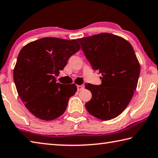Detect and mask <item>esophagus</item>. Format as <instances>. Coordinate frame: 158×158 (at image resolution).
I'll return each mask as SVG.
<instances>
[{
  "mask_svg": "<svg viewBox=\"0 0 158 158\" xmlns=\"http://www.w3.org/2000/svg\"><path fill=\"white\" fill-rule=\"evenodd\" d=\"M77 91H81L84 89V85H77Z\"/></svg>",
  "mask_w": 158,
  "mask_h": 158,
  "instance_id": "34e87169",
  "label": "esophagus"
}]
</instances>
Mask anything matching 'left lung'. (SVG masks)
Masks as SVG:
<instances>
[{"instance_id":"left-lung-1","label":"left lung","mask_w":158,"mask_h":158,"mask_svg":"<svg viewBox=\"0 0 158 158\" xmlns=\"http://www.w3.org/2000/svg\"><path fill=\"white\" fill-rule=\"evenodd\" d=\"M94 70L102 75L101 84L88 83L92 98L85 104L91 115L107 121L117 117L128 106L136 89L140 65L128 41L110 33L78 39Z\"/></svg>"}]
</instances>
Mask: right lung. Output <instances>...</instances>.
Returning a JSON list of instances; mask_svg holds the SVG:
<instances>
[{
  "instance_id": "1",
  "label": "right lung",
  "mask_w": 158,
  "mask_h": 158,
  "mask_svg": "<svg viewBox=\"0 0 158 158\" xmlns=\"http://www.w3.org/2000/svg\"><path fill=\"white\" fill-rule=\"evenodd\" d=\"M80 48L76 40L44 37L27 44L19 52L14 81L19 97L36 117L53 120L65 112L77 87L56 82L55 76Z\"/></svg>"
}]
</instances>
